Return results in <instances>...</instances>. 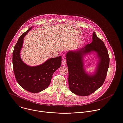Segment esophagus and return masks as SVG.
Here are the masks:
<instances>
[{"mask_svg": "<svg viewBox=\"0 0 123 123\" xmlns=\"http://www.w3.org/2000/svg\"><path fill=\"white\" fill-rule=\"evenodd\" d=\"M62 65H65L66 64V59L65 58H63V60H62Z\"/></svg>", "mask_w": 123, "mask_h": 123, "instance_id": "34e87169", "label": "esophagus"}]
</instances>
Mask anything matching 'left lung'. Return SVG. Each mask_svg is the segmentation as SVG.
Returning <instances> with one entry per match:
<instances>
[{
	"label": "left lung",
	"mask_w": 123,
	"mask_h": 123,
	"mask_svg": "<svg viewBox=\"0 0 123 123\" xmlns=\"http://www.w3.org/2000/svg\"><path fill=\"white\" fill-rule=\"evenodd\" d=\"M92 39L91 43L79 50L68 52L66 55L69 89L81 96L91 94L103 85L110 64V57L105 43L94 32ZM92 51L97 52L99 62L95 74L89 75L84 68L83 56Z\"/></svg>",
	"instance_id": "obj_1"
}]
</instances>
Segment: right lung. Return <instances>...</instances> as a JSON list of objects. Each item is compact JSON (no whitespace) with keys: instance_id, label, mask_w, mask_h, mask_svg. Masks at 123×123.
I'll return each instance as SVG.
<instances>
[{"instance_id":"1","label":"right lung","mask_w":123,"mask_h":123,"mask_svg":"<svg viewBox=\"0 0 123 123\" xmlns=\"http://www.w3.org/2000/svg\"><path fill=\"white\" fill-rule=\"evenodd\" d=\"M32 29L30 28L18 38L12 52V65L15 76L18 84L25 90L32 93H38L49 86L54 72L60 67L62 57L51 58L43 64L29 66L20 58L23 38Z\"/></svg>"}]
</instances>
